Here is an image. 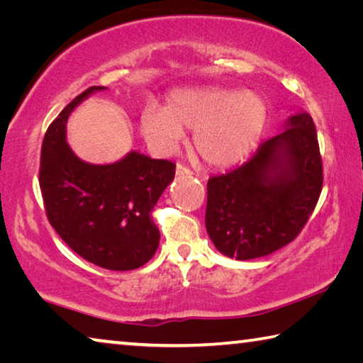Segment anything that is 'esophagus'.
Returning a JSON list of instances; mask_svg holds the SVG:
<instances>
[{"instance_id": "obj_1", "label": "esophagus", "mask_w": 363, "mask_h": 363, "mask_svg": "<svg viewBox=\"0 0 363 363\" xmlns=\"http://www.w3.org/2000/svg\"><path fill=\"white\" fill-rule=\"evenodd\" d=\"M176 174L177 176H190V174H192V171H190L186 167H182V164H177V167H176Z\"/></svg>"}]
</instances>
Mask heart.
Wrapping results in <instances>:
<instances>
[{
  "label": "heart",
  "instance_id": "b5f03b06",
  "mask_svg": "<svg viewBox=\"0 0 363 363\" xmlns=\"http://www.w3.org/2000/svg\"><path fill=\"white\" fill-rule=\"evenodd\" d=\"M267 116L266 101L253 91L176 89L164 108L144 107L140 133L157 150L169 152L184 131H194V149L208 167L229 168L243 162L259 143Z\"/></svg>",
  "mask_w": 363,
  "mask_h": 363
}]
</instances>
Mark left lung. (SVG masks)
<instances>
[{
	"label": "left lung",
	"instance_id": "left-lung-1",
	"mask_svg": "<svg viewBox=\"0 0 363 363\" xmlns=\"http://www.w3.org/2000/svg\"><path fill=\"white\" fill-rule=\"evenodd\" d=\"M312 116L298 110L243 167L208 181L205 225L219 253L256 259L294 240L322 192Z\"/></svg>",
	"mask_w": 363,
	"mask_h": 363
}]
</instances>
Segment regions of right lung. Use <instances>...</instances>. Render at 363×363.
Segmentation results:
<instances>
[{
  "instance_id": "1",
  "label": "right lung",
  "mask_w": 363,
  "mask_h": 363,
  "mask_svg": "<svg viewBox=\"0 0 363 363\" xmlns=\"http://www.w3.org/2000/svg\"><path fill=\"white\" fill-rule=\"evenodd\" d=\"M77 96L45 134L40 187L59 237L83 259L108 270H133L152 259L160 230L152 210L174 179V163L130 150L115 163L94 164L67 144L70 113L91 94Z\"/></svg>"
}]
</instances>
